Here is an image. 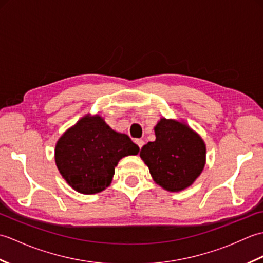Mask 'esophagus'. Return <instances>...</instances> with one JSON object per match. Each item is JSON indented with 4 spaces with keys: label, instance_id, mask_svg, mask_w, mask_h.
<instances>
[{
    "label": "esophagus",
    "instance_id": "34e87169",
    "mask_svg": "<svg viewBox=\"0 0 263 263\" xmlns=\"http://www.w3.org/2000/svg\"><path fill=\"white\" fill-rule=\"evenodd\" d=\"M136 143L138 144V147L141 149V148H142V146L144 144V141L142 140V139H137V140H136Z\"/></svg>",
    "mask_w": 263,
    "mask_h": 263
}]
</instances>
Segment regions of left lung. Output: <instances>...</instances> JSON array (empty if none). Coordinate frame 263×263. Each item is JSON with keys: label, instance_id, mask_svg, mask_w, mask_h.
<instances>
[{"label": "left lung", "instance_id": "left-lung-1", "mask_svg": "<svg viewBox=\"0 0 263 263\" xmlns=\"http://www.w3.org/2000/svg\"><path fill=\"white\" fill-rule=\"evenodd\" d=\"M156 140L141 148L140 157L154 181L170 192L192 185L205 164V144L187 124L160 119L155 126Z\"/></svg>", "mask_w": 263, "mask_h": 263}]
</instances>
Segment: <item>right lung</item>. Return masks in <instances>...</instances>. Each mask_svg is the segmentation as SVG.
Returning <instances> with one entry per match:
<instances>
[{
  "label": "right lung",
  "mask_w": 263,
  "mask_h": 263,
  "mask_svg": "<svg viewBox=\"0 0 263 263\" xmlns=\"http://www.w3.org/2000/svg\"><path fill=\"white\" fill-rule=\"evenodd\" d=\"M139 147L99 115H86L66 130L55 146V163L69 185L82 194L102 192L113 180L115 167Z\"/></svg>",
  "instance_id": "add662e5"
}]
</instances>
